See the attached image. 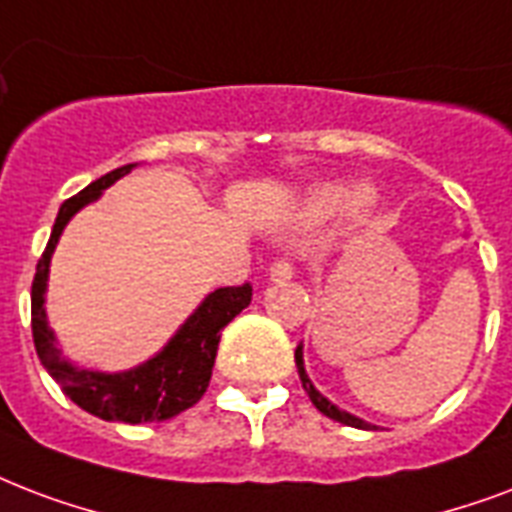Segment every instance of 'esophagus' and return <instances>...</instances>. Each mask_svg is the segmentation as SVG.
Returning <instances> with one entry per match:
<instances>
[{"label": "esophagus", "mask_w": 512, "mask_h": 512, "mask_svg": "<svg viewBox=\"0 0 512 512\" xmlns=\"http://www.w3.org/2000/svg\"><path fill=\"white\" fill-rule=\"evenodd\" d=\"M292 273H295V265H292L287 257L273 260L271 268H268V276H271L273 282H287V279H292Z\"/></svg>", "instance_id": "34e87169"}]
</instances>
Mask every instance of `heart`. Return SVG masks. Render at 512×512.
<instances>
[{
	"mask_svg": "<svg viewBox=\"0 0 512 512\" xmlns=\"http://www.w3.org/2000/svg\"><path fill=\"white\" fill-rule=\"evenodd\" d=\"M373 190L370 187H357L349 198V217L351 220H365L373 209ZM341 201V190L338 187H317L314 193L308 195L303 204V214L308 220H325L335 212V206Z\"/></svg>",
	"mask_w": 512,
	"mask_h": 512,
	"instance_id": "obj_1",
	"label": "heart"
}]
</instances>
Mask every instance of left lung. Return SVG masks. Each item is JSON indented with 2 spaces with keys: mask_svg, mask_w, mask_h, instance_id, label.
<instances>
[{
  "mask_svg": "<svg viewBox=\"0 0 512 512\" xmlns=\"http://www.w3.org/2000/svg\"><path fill=\"white\" fill-rule=\"evenodd\" d=\"M295 365H298V373H300V381H303V389H306V395L311 397V403L317 405V411H322L325 416H330V419L341 421V424H349V427H360V429L368 427L365 421L357 419V416H351V413L341 411L338 405H333L325 395H319L317 389H314L311 378L306 376V368H303V346H298V349H295Z\"/></svg>",
  "mask_w": 512,
  "mask_h": 512,
  "instance_id": "left-lung-1",
  "label": "left lung"
}]
</instances>
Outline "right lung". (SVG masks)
<instances>
[{
	"mask_svg": "<svg viewBox=\"0 0 512 512\" xmlns=\"http://www.w3.org/2000/svg\"><path fill=\"white\" fill-rule=\"evenodd\" d=\"M134 169V163L109 171L101 179L66 198L58 209L56 225L50 241L37 263V273L31 282V335L39 360L48 373L58 381L72 403L83 411L93 413L104 421H126V424H147V421L174 419L177 413L187 411L204 397L209 378H212L214 357L220 346L222 327L241 314L252 300V287H220L195 308V314L179 327L163 351H158L150 362L126 373H99V370L74 368L72 362L61 357L53 330L45 317V287H48L50 255L58 244V236L74 214L85 204H91L115 179Z\"/></svg>",
	"mask_w": 512,
	"mask_h": 512,
	"instance_id": "add662e5",
	"label": "right lung"
}]
</instances>
